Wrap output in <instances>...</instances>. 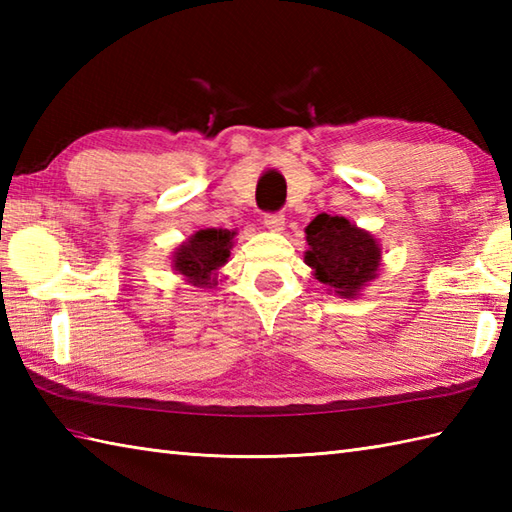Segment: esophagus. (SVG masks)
Listing matches in <instances>:
<instances>
[{"mask_svg":"<svg viewBox=\"0 0 512 512\" xmlns=\"http://www.w3.org/2000/svg\"><path fill=\"white\" fill-rule=\"evenodd\" d=\"M264 224H266V228H270V231H284L286 215L281 213V211L266 213V215H264Z\"/></svg>","mask_w":512,"mask_h":512,"instance_id":"1","label":"esophagus"}]
</instances>
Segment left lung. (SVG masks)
Instances as JSON below:
<instances>
[{"label": "left lung", "mask_w": 512, "mask_h": 512, "mask_svg": "<svg viewBox=\"0 0 512 512\" xmlns=\"http://www.w3.org/2000/svg\"><path fill=\"white\" fill-rule=\"evenodd\" d=\"M306 239L310 246L306 264L314 268V277L321 284L334 288L336 295L350 299L376 277L380 262L376 239L345 217L317 215L306 228Z\"/></svg>", "instance_id": "left-lung-1"}]
</instances>
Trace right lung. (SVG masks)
I'll return each mask as SVG.
<instances>
[{
	"instance_id": "obj_1",
	"label": "right lung",
	"mask_w": 512,
	"mask_h": 512,
	"mask_svg": "<svg viewBox=\"0 0 512 512\" xmlns=\"http://www.w3.org/2000/svg\"><path fill=\"white\" fill-rule=\"evenodd\" d=\"M233 231L226 228H204L195 233L189 242H184L176 255H173V266L180 275L191 279L193 286L211 284V273L224 266L231 257Z\"/></svg>"
}]
</instances>
